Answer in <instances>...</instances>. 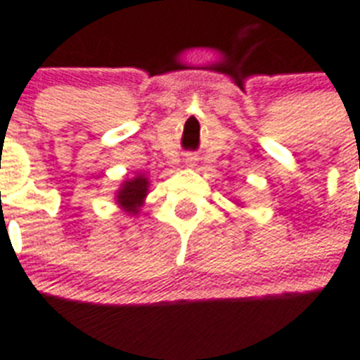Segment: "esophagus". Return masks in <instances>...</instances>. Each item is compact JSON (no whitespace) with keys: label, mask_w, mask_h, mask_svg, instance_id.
Masks as SVG:
<instances>
[{"label":"esophagus","mask_w":360,"mask_h":360,"mask_svg":"<svg viewBox=\"0 0 360 360\" xmlns=\"http://www.w3.org/2000/svg\"><path fill=\"white\" fill-rule=\"evenodd\" d=\"M185 162H186V166H194V164H196V158H194V156H186Z\"/></svg>","instance_id":"esophagus-1"}]
</instances>
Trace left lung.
Listing matches in <instances>:
<instances>
[{
    "instance_id": "obj_1",
    "label": "left lung",
    "mask_w": 360,
    "mask_h": 360,
    "mask_svg": "<svg viewBox=\"0 0 360 360\" xmlns=\"http://www.w3.org/2000/svg\"><path fill=\"white\" fill-rule=\"evenodd\" d=\"M236 204H238V205H241V204H240V202H236Z\"/></svg>"
}]
</instances>
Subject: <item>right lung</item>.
I'll return each instance as SVG.
<instances>
[{
	"label": "right lung",
	"instance_id": "right-lung-1",
	"mask_svg": "<svg viewBox=\"0 0 360 360\" xmlns=\"http://www.w3.org/2000/svg\"><path fill=\"white\" fill-rule=\"evenodd\" d=\"M149 177H145L143 174H137L136 177L120 183L119 191L115 194V202L126 215L136 217L145 205V198L149 194Z\"/></svg>",
	"mask_w": 360,
	"mask_h": 360
}]
</instances>
